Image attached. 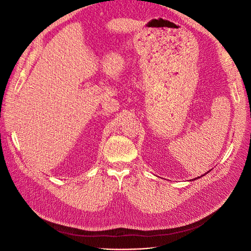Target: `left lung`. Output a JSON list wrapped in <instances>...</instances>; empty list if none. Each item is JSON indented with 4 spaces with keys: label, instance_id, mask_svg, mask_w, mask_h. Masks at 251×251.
Wrapping results in <instances>:
<instances>
[{
    "label": "left lung",
    "instance_id": "8db88e82",
    "mask_svg": "<svg viewBox=\"0 0 251 251\" xmlns=\"http://www.w3.org/2000/svg\"><path fill=\"white\" fill-rule=\"evenodd\" d=\"M208 173H209V172H208ZM208 173H206V174H208ZM206 174H205V175H206ZM202 176H204V175H202ZM199 178H201V177H199ZM199 178H195L194 180H196V179H199ZM190 181H191V180H190Z\"/></svg>",
    "mask_w": 251,
    "mask_h": 251
}]
</instances>
